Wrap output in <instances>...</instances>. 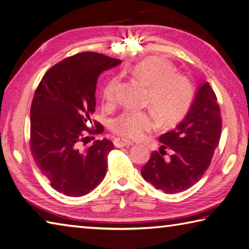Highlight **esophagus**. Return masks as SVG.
<instances>
[{"label": "esophagus", "mask_w": 249, "mask_h": 249, "mask_svg": "<svg viewBox=\"0 0 249 249\" xmlns=\"http://www.w3.org/2000/svg\"><path fill=\"white\" fill-rule=\"evenodd\" d=\"M114 145L116 147H124V146H131V145H133V143H131L128 140L117 138L114 140Z\"/></svg>", "instance_id": "1"}]
</instances>
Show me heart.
I'll use <instances>...</instances> for the list:
<instances>
[{
	"mask_svg": "<svg viewBox=\"0 0 249 249\" xmlns=\"http://www.w3.org/2000/svg\"><path fill=\"white\" fill-rule=\"evenodd\" d=\"M132 76L148 88L146 103L165 124L179 121L186 114L193 100L191 81L166 58L148 57L135 65ZM118 79L114 78L103 89V98L107 104L115 102ZM158 118L152 111H126L112 121L111 129L120 137L140 140L156 129Z\"/></svg>",
	"mask_w": 249,
	"mask_h": 249,
	"instance_id": "heart-1",
	"label": "heart"
}]
</instances>
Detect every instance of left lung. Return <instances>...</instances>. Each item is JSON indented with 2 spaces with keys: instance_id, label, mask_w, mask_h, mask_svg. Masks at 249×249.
<instances>
[{
  "instance_id": "obj_1",
  "label": "left lung",
  "mask_w": 249,
  "mask_h": 249,
  "mask_svg": "<svg viewBox=\"0 0 249 249\" xmlns=\"http://www.w3.org/2000/svg\"><path fill=\"white\" fill-rule=\"evenodd\" d=\"M221 112L208 82L200 84L185 118L162 134L159 152H153L141 169L145 181L166 194L186 191L207 170L221 137ZM166 148L173 154L165 159Z\"/></svg>"
}]
</instances>
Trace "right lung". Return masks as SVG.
<instances>
[{
    "label": "right lung",
    "instance_id": "right-lung-1",
    "mask_svg": "<svg viewBox=\"0 0 249 249\" xmlns=\"http://www.w3.org/2000/svg\"><path fill=\"white\" fill-rule=\"evenodd\" d=\"M120 59L82 52L54 65L42 78L30 109V148L34 160L51 186L66 196L90 193L104 179L107 156L114 144L96 140L82 147L104 126L95 111L97 78L118 66ZM91 139H94L91 137Z\"/></svg>",
    "mask_w": 249,
    "mask_h": 249
}]
</instances>
